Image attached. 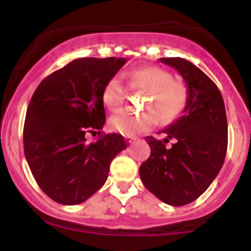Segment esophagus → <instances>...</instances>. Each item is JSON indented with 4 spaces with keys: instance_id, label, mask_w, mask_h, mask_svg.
I'll use <instances>...</instances> for the list:
<instances>
[{
    "instance_id": "1",
    "label": "esophagus",
    "mask_w": 251,
    "mask_h": 251,
    "mask_svg": "<svg viewBox=\"0 0 251 251\" xmlns=\"http://www.w3.org/2000/svg\"><path fill=\"white\" fill-rule=\"evenodd\" d=\"M136 138H137V137H135V136H126L125 140H126V142H127L128 144H130V143H133V142L136 141Z\"/></svg>"
}]
</instances>
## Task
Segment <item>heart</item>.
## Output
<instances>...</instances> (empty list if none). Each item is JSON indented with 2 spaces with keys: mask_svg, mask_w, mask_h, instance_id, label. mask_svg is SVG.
<instances>
[{
  "mask_svg": "<svg viewBox=\"0 0 251 251\" xmlns=\"http://www.w3.org/2000/svg\"><path fill=\"white\" fill-rule=\"evenodd\" d=\"M128 86L146 91L141 113L116 111L109 118V127L124 136H135L155 125L158 116L163 123L176 120L188 104L189 93L186 86L174 81L173 75L158 67L133 69L126 74ZM124 87L118 76L110 77L102 91V100L107 108L118 109L123 103Z\"/></svg>",
  "mask_w": 251,
  "mask_h": 251,
  "instance_id": "1",
  "label": "heart"
}]
</instances>
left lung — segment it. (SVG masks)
<instances>
[{"label": "left lung", "instance_id": "8db88e82", "mask_svg": "<svg viewBox=\"0 0 251 251\" xmlns=\"http://www.w3.org/2000/svg\"><path fill=\"white\" fill-rule=\"evenodd\" d=\"M179 73L188 88L182 115L164 128V140L146 137L151 156L140 168L144 187L173 206L192 203L216 178L227 151V118L221 92L206 74L183 58H160ZM169 139L175 142L169 149Z\"/></svg>", "mask_w": 251, "mask_h": 251}]
</instances>
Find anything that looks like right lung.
<instances>
[{
  "mask_svg": "<svg viewBox=\"0 0 251 251\" xmlns=\"http://www.w3.org/2000/svg\"><path fill=\"white\" fill-rule=\"evenodd\" d=\"M125 58H78L41 81L25 116L24 154L52 201L76 205L105 183L110 163L127 148L118 133L86 141L105 123L102 91Z\"/></svg>",
  "mask_w": 251,
  "mask_h": 251,
  "instance_id": "right-lung-1",
  "label": "right lung"
}]
</instances>
